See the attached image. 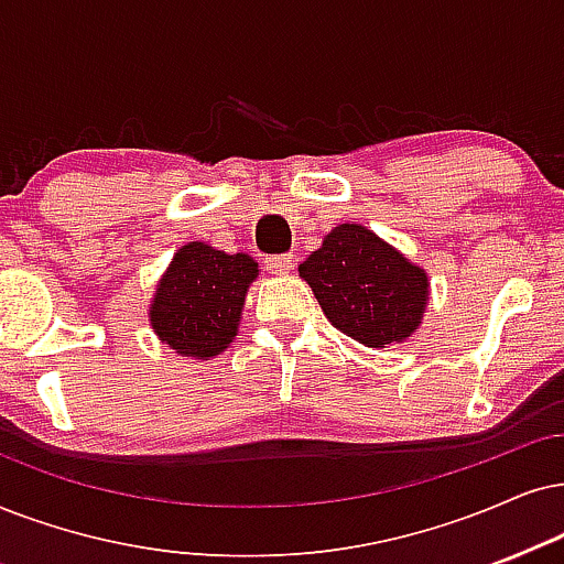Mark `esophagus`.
<instances>
[{
	"label": "esophagus",
	"mask_w": 564,
	"mask_h": 564,
	"mask_svg": "<svg viewBox=\"0 0 564 564\" xmlns=\"http://www.w3.org/2000/svg\"><path fill=\"white\" fill-rule=\"evenodd\" d=\"M265 265L273 275H286L294 270V258L291 254H270V258H265Z\"/></svg>",
	"instance_id": "obj_1"
}]
</instances>
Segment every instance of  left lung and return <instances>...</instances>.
I'll list each match as a JSON object with an SVG mask.
<instances>
[{
	"mask_svg": "<svg viewBox=\"0 0 564 564\" xmlns=\"http://www.w3.org/2000/svg\"><path fill=\"white\" fill-rule=\"evenodd\" d=\"M299 275L333 327L369 348L401 344L416 333L430 302L424 268L359 224L335 226L299 265Z\"/></svg>",
	"mask_w": 564,
	"mask_h": 564,
	"instance_id": "obj_1",
	"label": "left lung"
}]
</instances>
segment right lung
<instances>
[{
	"instance_id": "obj_1",
	"label": "right lung",
	"mask_w": 564,
	"mask_h": 564,
	"mask_svg": "<svg viewBox=\"0 0 564 564\" xmlns=\"http://www.w3.org/2000/svg\"><path fill=\"white\" fill-rule=\"evenodd\" d=\"M254 278L258 262L249 254H226L205 241L184 245L159 281L151 304V325L161 344L195 359L226 351Z\"/></svg>"
}]
</instances>
